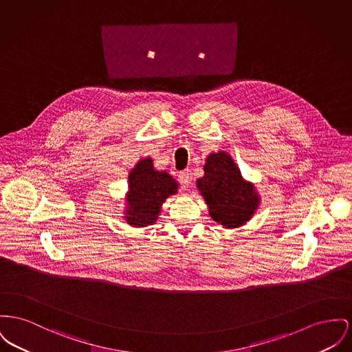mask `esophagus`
<instances>
[{
	"label": "esophagus",
	"instance_id": "esophagus-1",
	"mask_svg": "<svg viewBox=\"0 0 352 352\" xmlns=\"http://www.w3.org/2000/svg\"><path fill=\"white\" fill-rule=\"evenodd\" d=\"M179 179H181V182L184 184V186H190V185H191V181H192L191 171H190V170H184V171L179 174Z\"/></svg>",
	"mask_w": 352,
	"mask_h": 352
}]
</instances>
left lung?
<instances>
[{"label":"left lung","instance_id":"1","mask_svg":"<svg viewBox=\"0 0 352 352\" xmlns=\"http://www.w3.org/2000/svg\"><path fill=\"white\" fill-rule=\"evenodd\" d=\"M204 170V177L195 185L206 202L208 215L222 228L245 226L261 205L255 185L242 177L226 151L208 154Z\"/></svg>","mask_w":352,"mask_h":352}]
</instances>
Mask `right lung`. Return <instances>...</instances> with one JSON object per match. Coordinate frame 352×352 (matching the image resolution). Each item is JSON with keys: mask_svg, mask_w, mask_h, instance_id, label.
<instances>
[{"mask_svg": "<svg viewBox=\"0 0 352 352\" xmlns=\"http://www.w3.org/2000/svg\"><path fill=\"white\" fill-rule=\"evenodd\" d=\"M178 188V181L165 170H157L150 157L140 160L129 171L122 210L124 222L137 228L154 225L166 199L175 195Z\"/></svg>", "mask_w": 352, "mask_h": 352, "instance_id": "1", "label": "right lung"}]
</instances>
